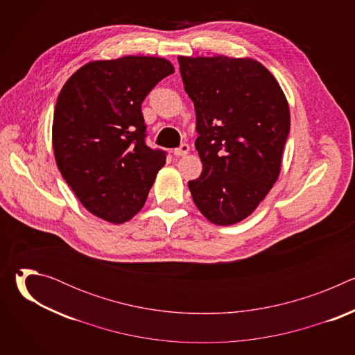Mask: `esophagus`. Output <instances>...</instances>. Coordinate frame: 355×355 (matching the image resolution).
<instances>
[{
	"mask_svg": "<svg viewBox=\"0 0 355 355\" xmlns=\"http://www.w3.org/2000/svg\"><path fill=\"white\" fill-rule=\"evenodd\" d=\"M188 151H189V146L188 144H181L178 148H174V156H177V157L187 156Z\"/></svg>",
	"mask_w": 355,
	"mask_h": 355,
	"instance_id": "obj_1",
	"label": "esophagus"
}]
</instances>
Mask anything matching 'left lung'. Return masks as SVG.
Segmentation results:
<instances>
[{
  "instance_id": "8db88e82",
  "label": "left lung",
  "mask_w": 355,
  "mask_h": 355,
  "mask_svg": "<svg viewBox=\"0 0 355 355\" xmlns=\"http://www.w3.org/2000/svg\"><path fill=\"white\" fill-rule=\"evenodd\" d=\"M196 112L195 147L204 170L188 187L218 226L250 216L281 173L291 115L275 77L251 58L178 56Z\"/></svg>"
}]
</instances>
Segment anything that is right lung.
I'll return each instance as SVG.
<instances>
[{
    "instance_id": "right-lung-1",
    "label": "right lung",
    "mask_w": 355,
    "mask_h": 355,
    "mask_svg": "<svg viewBox=\"0 0 355 355\" xmlns=\"http://www.w3.org/2000/svg\"><path fill=\"white\" fill-rule=\"evenodd\" d=\"M173 73L163 58L123 56L89 62L63 85L53 116V153L92 215L121 225L143 208L166 155L144 143L141 103Z\"/></svg>"
}]
</instances>
